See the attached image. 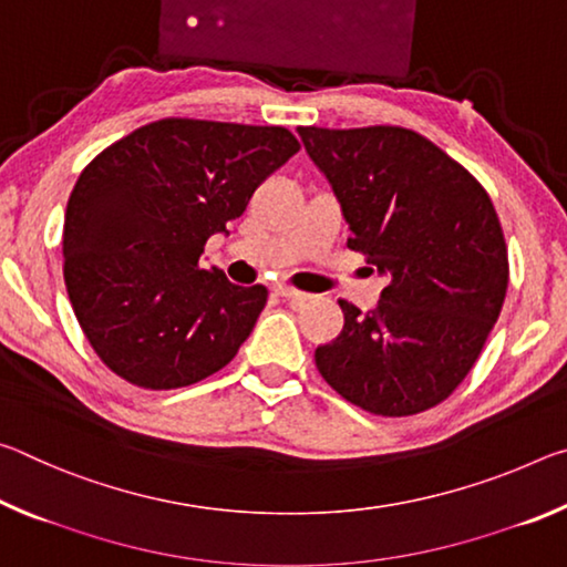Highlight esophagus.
<instances>
[{
  "mask_svg": "<svg viewBox=\"0 0 567 567\" xmlns=\"http://www.w3.org/2000/svg\"><path fill=\"white\" fill-rule=\"evenodd\" d=\"M272 290H275L277 295H280V297H285V300H292V302H305V300H310V295L302 292V290H297V287L287 285V282H275V285H272Z\"/></svg>",
  "mask_w": 567,
  "mask_h": 567,
  "instance_id": "obj_1",
  "label": "esophagus"
}]
</instances>
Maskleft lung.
Masks as SVG:
<instances>
[{
    "mask_svg": "<svg viewBox=\"0 0 567 567\" xmlns=\"http://www.w3.org/2000/svg\"><path fill=\"white\" fill-rule=\"evenodd\" d=\"M297 132L340 199L348 247L390 280L375 310L340 300L342 332L315 350L320 375L372 415L435 408L473 370L503 310L511 267L491 195L405 127Z\"/></svg>",
    "mask_w": 567,
    "mask_h": 567,
    "instance_id": "1",
    "label": "left lung"
}]
</instances>
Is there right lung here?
Masks as SVG:
<instances>
[{"mask_svg":"<svg viewBox=\"0 0 567 567\" xmlns=\"http://www.w3.org/2000/svg\"><path fill=\"white\" fill-rule=\"evenodd\" d=\"M297 150L285 127L167 117L82 169L64 215V285L84 338L114 375L177 390L235 358L267 287L233 285L199 257Z\"/></svg>","mask_w":567,"mask_h":567,"instance_id":"add662e5","label":"right lung"}]
</instances>
